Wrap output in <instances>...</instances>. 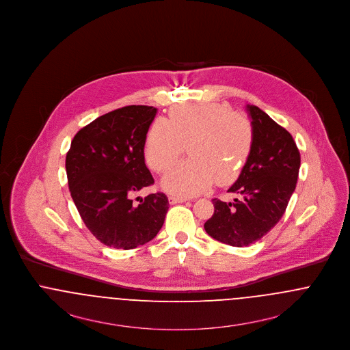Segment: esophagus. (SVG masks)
<instances>
[{
    "instance_id": "34e87169",
    "label": "esophagus",
    "mask_w": 350,
    "mask_h": 350,
    "mask_svg": "<svg viewBox=\"0 0 350 350\" xmlns=\"http://www.w3.org/2000/svg\"><path fill=\"white\" fill-rule=\"evenodd\" d=\"M187 198H185V197H178V196H170L169 197V203L170 204H176V203H183V202H186Z\"/></svg>"
}]
</instances>
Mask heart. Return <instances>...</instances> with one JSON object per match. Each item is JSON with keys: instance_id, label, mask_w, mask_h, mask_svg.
<instances>
[{"instance_id": "b5f03b06", "label": "heart", "mask_w": 350, "mask_h": 350, "mask_svg": "<svg viewBox=\"0 0 350 350\" xmlns=\"http://www.w3.org/2000/svg\"><path fill=\"white\" fill-rule=\"evenodd\" d=\"M254 131L250 119L224 105L183 103L156 119L146 135L144 157L148 167L164 173L187 147V160L173 167L163 181L169 193L189 197L213 183L227 185L237 178L250 157Z\"/></svg>"}]
</instances>
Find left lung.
<instances>
[{"mask_svg": "<svg viewBox=\"0 0 350 350\" xmlns=\"http://www.w3.org/2000/svg\"><path fill=\"white\" fill-rule=\"evenodd\" d=\"M254 140L237 181L233 202L213 200L214 215L204 230L217 241L247 247L265 236L282 217L299 174L300 153L291 133L257 106L248 105Z\"/></svg>", "mask_w": 350, "mask_h": 350, "instance_id": "1", "label": "left lung"}]
</instances>
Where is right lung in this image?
<instances>
[{
    "mask_svg": "<svg viewBox=\"0 0 350 350\" xmlns=\"http://www.w3.org/2000/svg\"><path fill=\"white\" fill-rule=\"evenodd\" d=\"M156 113V107L144 105L110 111L76 133L68 150L72 200L88 230L107 247L133 250L150 241L164 224L169 208L164 193L139 203L133 198L154 183L144 161V142Z\"/></svg>",
    "mask_w": 350,
    "mask_h": 350,
    "instance_id": "1",
    "label": "right lung"
}]
</instances>
